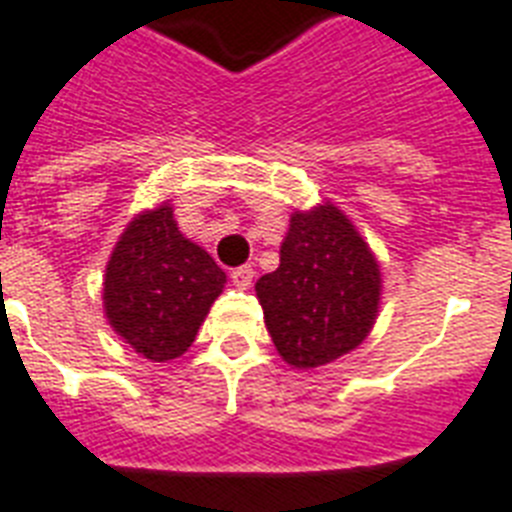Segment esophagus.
<instances>
[{"label": "esophagus", "mask_w": 512, "mask_h": 512, "mask_svg": "<svg viewBox=\"0 0 512 512\" xmlns=\"http://www.w3.org/2000/svg\"><path fill=\"white\" fill-rule=\"evenodd\" d=\"M252 279H255V271H252V265H241L236 271H231V281L236 289H249L252 287Z\"/></svg>", "instance_id": "34e87169"}]
</instances>
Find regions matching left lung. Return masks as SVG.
<instances>
[{
    "mask_svg": "<svg viewBox=\"0 0 512 512\" xmlns=\"http://www.w3.org/2000/svg\"><path fill=\"white\" fill-rule=\"evenodd\" d=\"M279 255L255 284L279 356L316 369L358 348L380 313L382 273L350 217L332 201L295 209Z\"/></svg>",
    "mask_w": 512,
    "mask_h": 512,
    "instance_id": "left-lung-1",
    "label": "left lung"
}]
</instances>
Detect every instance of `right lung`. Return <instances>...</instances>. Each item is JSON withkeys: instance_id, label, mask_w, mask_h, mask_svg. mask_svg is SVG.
<instances>
[{"instance_id": "right-lung-1", "label": "right lung", "mask_w": 512, "mask_h": 512, "mask_svg": "<svg viewBox=\"0 0 512 512\" xmlns=\"http://www.w3.org/2000/svg\"><path fill=\"white\" fill-rule=\"evenodd\" d=\"M223 268L185 239L170 201L127 223L103 276V311L116 335L148 361H172L196 340L225 287Z\"/></svg>"}]
</instances>
